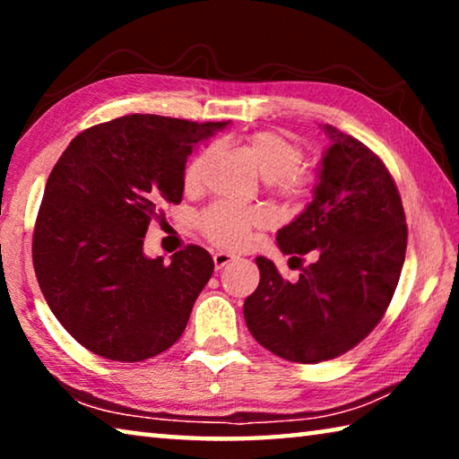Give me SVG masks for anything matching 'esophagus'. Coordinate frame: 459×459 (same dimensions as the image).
Returning <instances> with one entry per match:
<instances>
[{
	"label": "esophagus",
	"instance_id": "esophagus-1",
	"mask_svg": "<svg viewBox=\"0 0 459 459\" xmlns=\"http://www.w3.org/2000/svg\"><path fill=\"white\" fill-rule=\"evenodd\" d=\"M212 259H214V267H216V269H222L224 265H229V263L235 261L237 257H235V255H230V253L219 251V253L212 255Z\"/></svg>",
	"mask_w": 459,
	"mask_h": 459
}]
</instances>
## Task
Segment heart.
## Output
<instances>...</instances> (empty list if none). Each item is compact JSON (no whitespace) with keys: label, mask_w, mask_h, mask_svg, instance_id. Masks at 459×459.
Segmentation results:
<instances>
[{"label":"heart","mask_w":459,"mask_h":459,"mask_svg":"<svg viewBox=\"0 0 459 459\" xmlns=\"http://www.w3.org/2000/svg\"><path fill=\"white\" fill-rule=\"evenodd\" d=\"M247 150L255 166L265 178L269 188L285 198H298L307 188V176L298 168L301 160V147L290 137L277 131H257L247 139ZM212 155V147H202L190 158L184 168V188L196 190L204 168ZM265 214L257 208H245L235 204H214L202 214V230L214 245L238 248L245 245L248 230L261 227Z\"/></svg>","instance_id":"heart-1"}]
</instances>
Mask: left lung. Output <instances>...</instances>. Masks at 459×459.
<instances>
[{
  "label": "left lung",
  "mask_w": 459,
  "mask_h": 459,
  "mask_svg": "<svg viewBox=\"0 0 459 459\" xmlns=\"http://www.w3.org/2000/svg\"><path fill=\"white\" fill-rule=\"evenodd\" d=\"M322 129L330 145L314 198L277 232L283 255L316 259L291 283L257 257L259 287L243 306L253 338L301 364L336 359L368 336L391 304L407 248L405 211L383 161L356 137Z\"/></svg>",
  "instance_id": "8db88e82"
}]
</instances>
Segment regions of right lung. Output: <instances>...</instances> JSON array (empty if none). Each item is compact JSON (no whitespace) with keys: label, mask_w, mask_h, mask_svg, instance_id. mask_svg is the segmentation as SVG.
<instances>
[{"label":"right lung","mask_w":459,"mask_h":459,"mask_svg":"<svg viewBox=\"0 0 459 459\" xmlns=\"http://www.w3.org/2000/svg\"><path fill=\"white\" fill-rule=\"evenodd\" d=\"M229 121L127 115L76 135L46 182L32 257L38 283L71 336L108 360L139 362L182 336L214 271L202 247L147 257L160 204H178L198 143Z\"/></svg>","instance_id":"1"}]
</instances>
